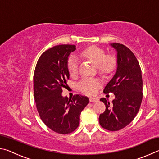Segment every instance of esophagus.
Masks as SVG:
<instances>
[{
  "mask_svg": "<svg viewBox=\"0 0 159 159\" xmlns=\"http://www.w3.org/2000/svg\"><path fill=\"white\" fill-rule=\"evenodd\" d=\"M89 101L91 102H95L98 101V99L97 98H94V97H91V98H89Z\"/></svg>",
  "mask_w": 159,
  "mask_h": 159,
  "instance_id": "34e87169",
  "label": "esophagus"
}]
</instances>
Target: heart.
Listing matches in <instances>:
<instances>
[{
	"label": "heart",
	"mask_w": 159,
	"mask_h": 159,
	"mask_svg": "<svg viewBox=\"0 0 159 159\" xmlns=\"http://www.w3.org/2000/svg\"><path fill=\"white\" fill-rule=\"evenodd\" d=\"M82 57L90 60L98 68L99 72L102 74H108L114 70L116 65V58L112 55H107L106 53L101 47L91 46L83 50L81 52ZM68 71L72 76L76 75L78 72L79 61L75 56H71L68 61ZM101 82L98 79L90 77H84L79 82L78 88L86 94L95 93Z\"/></svg>",
	"instance_id": "heart-1"
}]
</instances>
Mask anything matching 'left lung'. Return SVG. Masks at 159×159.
<instances>
[{
  "label": "left lung",
  "mask_w": 159,
  "mask_h": 159,
  "mask_svg": "<svg viewBox=\"0 0 159 159\" xmlns=\"http://www.w3.org/2000/svg\"><path fill=\"white\" fill-rule=\"evenodd\" d=\"M117 52V68L112 79L105 87V93H113L112 103L105 98L100 101L105 111L100 115L99 123L103 129L116 131L128 126L137 115L143 100L142 71L134 54L124 44L112 43Z\"/></svg>",
  "instance_id": "1"
}]
</instances>
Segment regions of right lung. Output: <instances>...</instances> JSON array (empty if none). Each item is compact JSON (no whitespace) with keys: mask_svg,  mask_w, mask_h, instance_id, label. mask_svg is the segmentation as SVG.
I'll return each mask as SVG.
<instances>
[{"mask_svg":"<svg viewBox=\"0 0 159 159\" xmlns=\"http://www.w3.org/2000/svg\"><path fill=\"white\" fill-rule=\"evenodd\" d=\"M76 49L72 44H60L43 53L36 64L33 91L39 115L46 126L57 133L68 134L79 126L80 116L89 103V98L75 95L62 96L70 74L68 59Z\"/></svg>","mask_w":159,"mask_h":159,"instance_id":"add662e5","label":"right lung"}]
</instances>
